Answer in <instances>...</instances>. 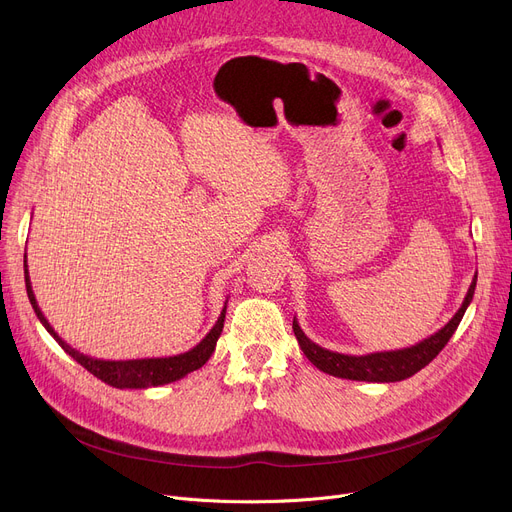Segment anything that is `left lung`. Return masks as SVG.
Masks as SVG:
<instances>
[{"label":"left lung","instance_id":"1","mask_svg":"<svg viewBox=\"0 0 512 512\" xmlns=\"http://www.w3.org/2000/svg\"><path fill=\"white\" fill-rule=\"evenodd\" d=\"M475 284H477V274L465 294V301H463L461 309L452 315V319L442 330L417 342L415 346L400 348V351H384V353H369V355H342V353L328 351V348H321L319 344L309 340L305 336V332L301 330L297 317L292 319V330L301 344V351L319 371L330 373V375H334V378H342V380L378 382V384L400 382V380L411 378V375H415L425 365L432 363L442 348L448 344L454 330L459 328L469 303L473 301Z\"/></svg>","mask_w":512,"mask_h":512}]
</instances>
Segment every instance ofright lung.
<instances>
[{
	"label": "right lung",
	"instance_id": "1",
	"mask_svg": "<svg viewBox=\"0 0 512 512\" xmlns=\"http://www.w3.org/2000/svg\"><path fill=\"white\" fill-rule=\"evenodd\" d=\"M26 255H24V282H26V294H29V301L39 317L41 324L45 326V330L56 338V342L64 348V351L76 361L83 365L89 373H93L95 378H99L101 382L110 384L114 388L120 390H145V388H155V386H164V384H172L182 380L184 375H188L191 371H197L199 367H203L209 357L215 351V342H218L222 328H224V319H226V305L215 321V326L209 330V334L197 344L193 346L191 351L180 353V355H172V357H151V359H126V361H105V359H95L89 355H83L76 348H72L66 340H62L58 336V332L49 326V321L45 319L43 311L37 305L35 292L31 286V278H29V270H26ZM228 303V301H226Z\"/></svg>",
	"mask_w": 512,
	"mask_h": 512
}]
</instances>
